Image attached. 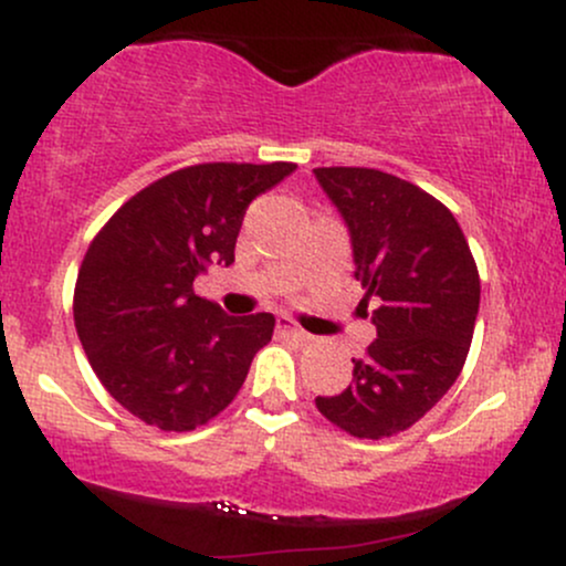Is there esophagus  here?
Wrapping results in <instances>:
<instances>
[{"label":"esophagus","mask_w":566,"mask_h":566,"mask_svg":"<svg viewBox=\"0 0 566 566\" xmlns=\"http://www.w3.org/2000/svg\"><path fill=\"white\" fill-rule=\"evenodd\" d=\"M276 329H279V335L292 337V340H297V343H311V340H314V337L305 333V329H301L295 322H290V319H279Z\"/></svg>","instance_id":"esophagus-1"}]
</instances>
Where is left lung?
<instances>
[{
	"mask_svg": "<svg viewBox=\"0 0 566 566\" xmlns=\"http://www.w3.org/2000/svg\"><path fill=\"white\" fill-rule=\"evenodd\" d=\"M346 223L354 276L378 337L346 391L316 396L329 423L359 439L407 431L452 388L479 314V271L463 229L439 199L369 167H316Z\"/></svg>",
	"mask_w": 566,
	"mask_h": 566,
	"instance_id": "left-lung-1",
	"label": "left lung"
}]
</instances>
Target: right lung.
Returning a JSON list of instances; mask_svg holds the SVG:
<instances>
[{"label":"right lung","mask_w":566,"mask_h":566,"mask_svg":"<svg viewBox=\"0 0 566 566\" xmlns=\"http://www.w3.org/2000/svg\"><path fill=\"white\" fill-rule=\"evenodd\" d=\"M297 165L210 161L175 170L114 212L84 255L74 324L97 380L161 431H193L231 405L274 314L229 316L193 292L231 265L250 201Z\"/></svg>","instance_id":"right-lung-1"}]
</instances>
